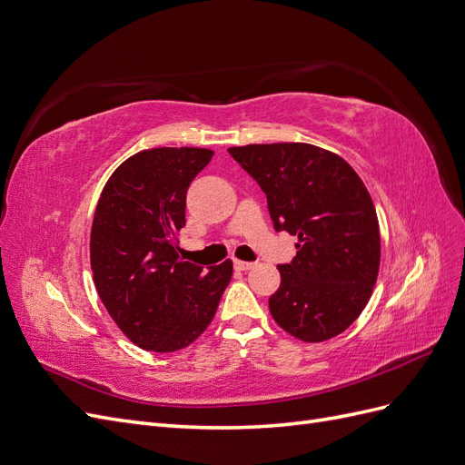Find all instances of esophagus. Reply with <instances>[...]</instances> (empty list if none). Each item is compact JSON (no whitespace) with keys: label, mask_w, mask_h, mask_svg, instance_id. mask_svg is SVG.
I'll return each instance as SVG.
<instances>
[{"label":"esophagus","mask_w":465,"mask_h":465,"mask_svg":"<svg viewBox=\"0 0 465 465\" xmlns=\"http://www.w3.org/2000/svg\"><path fill=\"white\" fill-rule=\"evenodd\" d=\"M234 267L238 272H248V270H252V267H254V263L252 262H242V260H234Z\"/></svg>","instance_id":"esophagus-1"}]
</instances>
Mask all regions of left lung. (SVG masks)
<instances>
[{"label":"left lung","mask_w":465,"mask_h":465,"mask_svg":"<svg viewBox=\"0 0 465 465\" xmlns=\"http://www.w3.org/2000/svg\"><path fill=\"white\" fill-rule=\"evenodd\" d=\"M229 153L267 195L275 231L299 236L277 265L273 320L320 343L345 331L367 306L380 270V227L367 186L340 154L311 143H262Z\"/></svg>","instance_id":"left-lung-1"}]
</instances>
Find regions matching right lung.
<instances>
[{
  "instance_id": "obj_1",
  "label": "right lung",
  "mask_w": 465,
  "mask_h": 465,
  "mask_svg": "<svg viewBox=\"0 0 465 465\" xmlns=\"http://www.w3.org/2000/svg\"><path fill=\"white\" fill-rule=\"evenodd\" d=\"M213 157L211 149L157 147L124 161L103 188L91 229L93 281L130 341L154 353L193 343L213 320L232 277L180 258L186 192Z\"/></svg>"
}]
</instances>
